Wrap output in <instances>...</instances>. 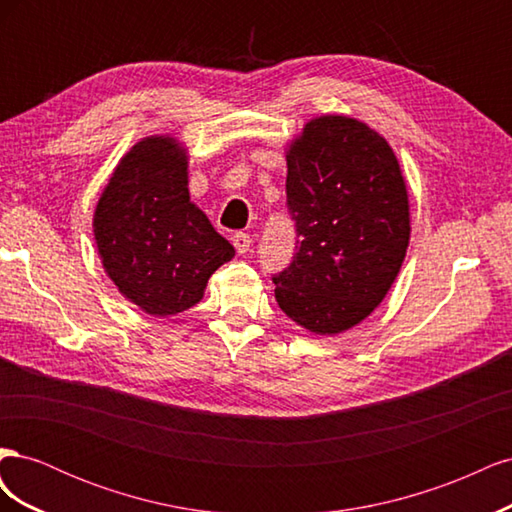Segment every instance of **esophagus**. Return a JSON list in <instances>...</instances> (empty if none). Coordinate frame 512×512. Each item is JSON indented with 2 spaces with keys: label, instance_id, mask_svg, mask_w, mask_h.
Returning <instances> with one entry per match:
<instances>
[{
  "label": "esophagus",
  "instance_id": "34e87169",
  "mask_svg": "<svg viewBox=\"0 0 512 512\" xmlns=\"http://www.w3.org/2000/svg\"><path fill=\"white\" fill-rule=\"evenodd\" d=\"M232 245L237 247L239 254H245V252H250L252 237L247 235V232H235V235H232Z\"/></svg>",
  "mask_w": 512,
  "mask_h": 512
}]
</instances>
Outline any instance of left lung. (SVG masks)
Instances as JSON below:
<instances>
[{
    "label": "left lung",
    "instance_id": "left-lung-1",
    "mask_svg": "<svg viewBox=\"0 0 512 512\" xmlns=\"http://www.w3.org/2000/svg\"><path fill=\"white\" fill-rule=\"evenodd\" d=\"M286 164L299 245L273 277L277 305L309 333H344L382 303L406 258V179L386 138L346 115L309 119Z\"/></svg>",
    "mask_w": 512,
    "mask_h": 512
}]
</instances>
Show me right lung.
Instances as JSON below:
<instances>
[{
    "instance_id": "1",
    "label": "right lung",
    "mask_w": 512,
    "mask_h": 512,
    "mask_svg": "<svg viewBox=\"0 0 512 512\" xmlns=\"http://www.w3.org/2000/svg\"><path fill=\"white\" fill-rule=\"evenodd\" d=\"M102 267L149 316H175L203 299L209 277L235 256L188 190V149L153 134L132 145L94 211Z\"/></svg>"
}]
</instances>
